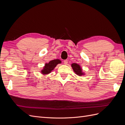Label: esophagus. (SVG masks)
<instances>
[{
  "label": "esophagus",
  "mask_w": 125,
  "mask_h": 125,
  "mask_svg": "<svg viewBox=\"0 0 125 125\" xmlns=\"http://www.w3.org/2000/svg\"><path fill=\"white\" fill-rule=\"evenodd\" d=\"M68 60H65L63 61V63H64V64H65V65H67V63H68Z\"/></svg>",
  "instance_id": "34e87169"
}]
</instances>
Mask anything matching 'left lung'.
Here are the masks:
<instances>
[{
    "label": "left lung",
    "instance_id": "obj_1",
    "mask_svg": "<svg viewBox=\"0 0 125 125\" xmlns=\"http://www.w3.org/2000/svg\"><path fill=\"white\" fill-rule=\"evenodd\" d=\"M71 67L74 71V73L79 76H81L82 75H83L84 73H82V70L80 66L77 63H73L71 65Z\"/></svg>",
    "mask_w": 125,
    "mask_h": 125
}]
</instances>
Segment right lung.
<instances>
[{"mask_svg":"<svg viewBox=\"0 0 125 125\" xmlns=\"http://www.w3.org/2000/svg\"><path fill=\"white\" fill-rule=\"evenodd\" d=\"M62 62L59 59H54L50 61L47 63H45V65L43 68V69L41 71V73L43 74H47L51 73L55 67L58 63H60Z\"/></svg>","mask_w":125,"mask_h":125,"instance_id":"add662e5","label":"right lung"}]
</instances>
